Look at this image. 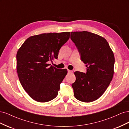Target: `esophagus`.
Wrapping results in <instances>:
<instances>
[{"mask_svg":"<svg viewBox=\"0 0 129 129\" xmlns=\"http://www.w3.org/2000/svg\"><path fill=\"white\" fill-rule=\"evenodd\" d=\"M68 73H73V71H71V70H68Z\"/></svg>","mask_w":129,"mask_h":129,"instance_id":"esophagus-1","label":"esophagus"}]
</instances>
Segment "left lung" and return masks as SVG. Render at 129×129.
<instances>
[{
    "label": "left lung",
    "instance_id": "8db88e82",
    "mask_svg": "<svg viewBox=\"0 0 129 129\" xmlns=\"http://www.w3.org/2000/svg\"><path fill=\"white\" fill-rule=\"evenodd\" d=\"M81 60L86 64L87 72H75L72 85L75 98L83 102H93L106 90L114 75L115 57L107 41L87 31L72 32Z\"/></svg>",
    "mask_w": 129,
    "mask_h": 129
}]
</instances>
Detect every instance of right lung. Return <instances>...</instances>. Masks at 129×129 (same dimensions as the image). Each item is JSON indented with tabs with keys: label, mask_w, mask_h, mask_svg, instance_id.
Here are the masks:
<instances>
[{
	"label": "right lung",
	"mask_w": 129,
	"mask_h": 129,
	"mask_svg": "<svg viewBox=\"0 0 129 129\" xmlns=\"http://www.w3.org/2000/svg\"><path fill=\"white\" fill-rule=\"evenodd\" d=\"M71 32L44 33L28 38L17 54V70L25 90L34 100L47 102L55 99L67 74L48 64L57 58Z\"/></svg>",
	"instance_id": "right-lung-1"
}]
</instances>
